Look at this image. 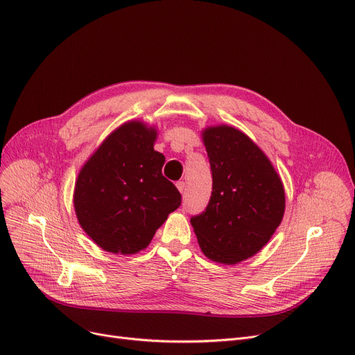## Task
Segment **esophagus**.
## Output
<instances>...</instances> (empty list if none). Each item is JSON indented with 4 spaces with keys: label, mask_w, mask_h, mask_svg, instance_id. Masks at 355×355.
<instances>
[{
    "label": "esophagus",
    "mask_w": 355,
    "mask_h": 355,
    "mask_svg": "<svg viewBox=\"0 0 355 355\" xmlns=\"http://www.w3.org/2000/svg\"><path fill=\"white\" fill-rule=\"evenodd\" d=\"M177 188H178V191H180L181 194H184V193H185V182H184V181H178V182H177Z\"/></svg>",
    "instance_id": "1"
}]
</instances>
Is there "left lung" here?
I'll list each match as a JSON object with an SVG mask.
<instances>
[{
  "label": "left lung",
  "mask_w": 355,
  "mask_h": 355,
  "mask_svg": "<svg viewBox=\"0 0 355 355\" xmlns=\"http://www.w3.org/2000/svg\"><path fill=\"white\" fill-rule=\"evenodd\" d=\"M212 193L191 225L204 255L234 266L270 241L286 211V191L272 162L243 131L227 124L201 131Z\"/></svg>",
  "instance_id": "obj_1"
}]
</instances>
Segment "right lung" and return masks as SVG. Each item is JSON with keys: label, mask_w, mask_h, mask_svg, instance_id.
I'll list each match as a JSON object with an SVG mask.
<instances>
[{"label": "right lung", "mask_w": 355, "mask_h": 355, "mask_svg": "<svg viewBox=\"0 0 355 355\" xmlns=\"http://www.w3.org/2000/svg\"><path fill=\"white\" fill-rule=\"evenodd\" d=\"M155 125L130 120L108 134L81 167L74 185L78 224L101 250L131 255L146 250L181 204L161 173Z\"/></svg>", "instance_id": "obj_1"}]
</instances>
